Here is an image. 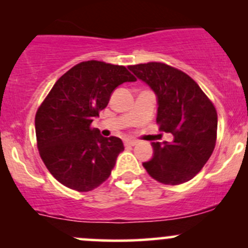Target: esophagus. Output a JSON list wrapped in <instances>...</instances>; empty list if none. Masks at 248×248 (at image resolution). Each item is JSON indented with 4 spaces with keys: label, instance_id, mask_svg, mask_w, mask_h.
<instances>
[{
    "label": "esophagus",
    "instance_id": "1",
    "mask_svg": "<svg viewBox=\"0 0 248 248\" xmlns=\"http://www.w3.org/2000/svg\"><path fill=\"white\" fill-rule=\"evenodd\" d=\"M138 144V141L137 140H133V139H126L124 140V146H134V145Z\"/></svg>",
    "mask_w": 248,
    "mask_h": 248
}]
</instances>
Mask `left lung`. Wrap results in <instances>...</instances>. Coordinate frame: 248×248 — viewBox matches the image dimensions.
Returning a JSON list of instances; mask_svg holds the SVG:
<instances>
[{
    "label": "left lung",
    "instance_id": "1",
    "mask_svg": "<svg viewBox=\"0 0 248 248\" xmlns=\"http://www.w3.org/2000/svg\"><path fill=\"white\" fill-rule=\"evenodd\" d=\"M158 98L159 131L174 137L152 142L154 157L142 163L150 176L164 185L193 179L211 156L217 138V111L199 85L180 69L162 62L128 66Z\"/></svg>",
    "mask_w": 248,
    "mask_h": 248
}]
</instances>
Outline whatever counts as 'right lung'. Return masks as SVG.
I'll use <instances>...</instances> for the list:
<instances>
[{
	"instance_id": "right-lung-1",
	"label": "right lung",
	"mask_w": 248,
	"mask_h": 248,
	"mask_svg": "<svg viewBox=\"0 0 248 248\" xmlns=\"http://www.w3.org/2000/svg\"><path fill=\"white\" fill-rule=\"evenodd\" d=\"M136 80L124 66L91 60L55 82L37 110L34 126L42 161L63 186L89 192L110 176L124 144L117 137H102L91 124L119 85Z\"/></svg>"
}]
</instances>
